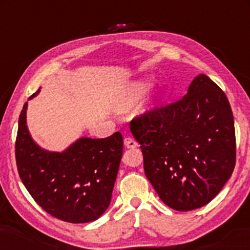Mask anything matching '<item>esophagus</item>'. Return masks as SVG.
Here are the masks:
<instances>
[{"mask_svg": "<svg viewBox=\"0 0 250 250\" xmlns=\"http://www.w3.org/2000/svg\"><path fill=\"white\" fill-rule=\"evenodd\" d=\"M125 146L129 149H134L137 147V142L135 141L134 139H131V137H125Z\"/></svg>", "mask_w": 250, "mask_h": 250, "instance_id": "obj_1", "label": "esophagus"}]
</instances>
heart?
<instances>
[{
  "mask_svg": "<svg viewBox=\"0 0 250 250\" xmlns=\"http://www.w3.org/2000/svg\"><path fill=\"white\" fill-rule=\"evenodd\" d=\"M150 88L146 80H131L120 85L111 97V107L117 111H125L137 104Z\"/></svg>",
  "mask_w": 250,
  "mask_h": 250,
  "instance_id": "obj_1",
  "label": "heart"
}]
</instances>
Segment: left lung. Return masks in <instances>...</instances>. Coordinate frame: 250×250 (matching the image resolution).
Segmentation results:
<instances>
[{
  "instance_id": "obj_1",
  "label": "left lung",
  "mask_w": 250,
  "mask_h": 250,
  "mask_svg": "<svg viewBox=\"0 0 250 250\" xmlns=\"http://www.w3.org/2000/svg\"><path fill=\"white\" fill-rule=\"evenodd\" d=\"M145 173L168 207L188 211L220 193L235 167V128L226 94L205 74L182 100L130 122Z\"/></svg>"
}]
</instances>
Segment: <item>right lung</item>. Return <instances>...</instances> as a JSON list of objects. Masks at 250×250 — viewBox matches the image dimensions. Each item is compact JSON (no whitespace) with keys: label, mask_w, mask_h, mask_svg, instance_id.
Wrapping results in <instances>:
<instances>
[{"label":"right lung","mask_w":250,"mask_h":250,"mask_svg":"<svg viewBox=\"0 0 250 250\" xmlns=\"http://www.w3.org/2000/svg\"><path fill=\"white\" fill-rule=\"evenodd\" d=\"M40 89L29 100L39 95ZM28 102L20 114L15 155L20 177L37 205L70 223L99 219L110 205L123 153L119 131L105 139L80 137L62 151L34 141L27 125Z\"/></svg>","instance_id":"right-lung-1"}]
</instances>
